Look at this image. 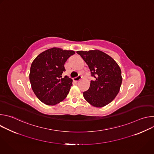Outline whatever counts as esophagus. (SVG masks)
Returning a JSON list of instances; mask_svg holds the SVG:
<instances>
[{
    "label": "esophagus",
    "instance_id": "34e87169",
    "mask_svg": "<svg viewBox=\"0 0 154 154\" xmlns=\"http://www.w3.org/2000/svg\"><path fill=\"white\" fill-rule=\"evenodd\" d=\"M82 79V77L80 75H78L77 77H74V78L73 79V80H74V81H75V82H78V81Z\"/></svg>",
    "mask_w": 154,
    "mask_h": 154
}]
</instances>
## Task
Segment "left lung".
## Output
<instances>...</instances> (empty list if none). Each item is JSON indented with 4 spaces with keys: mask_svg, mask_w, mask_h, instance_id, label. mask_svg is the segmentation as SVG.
Wrapping results in <instances>:
<instances>
[{
    "mask_svg": "<svg viewBox=\"0 0 154 154\" xmlns=\"http://www.w3.org/2000/svg\"><path fill=\"white\" fill-rule=\"evenodd\" d=\"M77 53L88 66L91 76L94 77L89 89L83 92L85 99L96 107H102L110 103L118 94L122 80L117 63L99 50Z\"/></svg>",
    "mask_w": 154,
    "mask_h": 154,
    "instance_id": "8db88e82",
    "label": "left lung"
}]
</instances>
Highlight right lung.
I'll return each instance as SVG.
<instances>
[{
	"label": "right lung",
	"mask_w": 154,
	"mask_h": 154,
	"mask_svg": "<svg viewBox=\"0 0 154 154\" xmlns=\"http://www.w3.org/2000/svg\"><path fill=\"white\" fill-rule=\"evenodd\" d=\"M75 54L73 51L53 48L44 51L33 60L29 75L32 88L44 103L56 105L66 97L72 85V79L67 75L64 63Z\"/></svg>",
	"instance_id": "obj_1"
}]
</instances>
